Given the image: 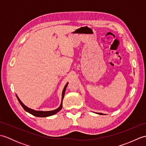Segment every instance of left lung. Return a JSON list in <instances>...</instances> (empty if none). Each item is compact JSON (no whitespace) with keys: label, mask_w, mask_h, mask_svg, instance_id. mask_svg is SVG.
I'll use <instances>...</instances> for the list:
<instances>
[{"label":"left lung","mask_w":146,"mask_h":146,"mask_svg":"<svg viewBox=\"0 0 146 146\" xmlns=\"http://www.w3.org/2000/svg\"><path fill=\"white\" fill-rule=\"evenodd\" d=\"M97 114H99V115H104L103 113H97Z\"/></svg>","instance_id":"1"}]
</instances>
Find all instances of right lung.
Instances as JSON below:
<instances>
[{
  "label": "right lung",
  "instance_id": "1",
  "mask_svg": "<svg viewBox=\"0 0 146 146\" xmlns=\"http://www.w3.org/2000/svg\"><path fill=\"white\" fill-rule=\"evenodd\" d=\"M68 84V83H67L66 85L64 86V87L63 88V92H62V99H61V105L58 108H56V110H51V111H38V110H33L31 108H28L27 107H26L25 105H24L23 102L21 101V100L19 97L17 96L16 95V97L18 101L19 102L20 104L21 105V106L23 107V108L24 110H25L27 112H29V113L33 115H35L36 117H49V116H51V115H53L56 114V113H58L59 111L61 110L62 107H63V105H62V102H63V98H64V93H65V90H66V88L67 87V85Z\"/></svg>",
  "mask_w": 146,
  "mask_h": 146
}]
</instances>
